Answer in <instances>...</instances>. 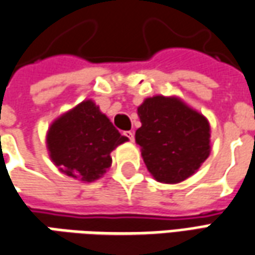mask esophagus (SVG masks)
<instances>
[{
    "label": "esophagus",
    "mask_w": 255,
    "mask_h": 255,
    "mask_svg": "<svg viewBox=\"0 0 255 255\" xmlns=\"http://www.w3.org/2000/svg\"><path fill=\"white\" fill-rule=\"evenodd\" d=\"M124 134H125V136H126V137H128V138H129L130 141H134V133H133V131H131V130L124 131Z\"/></svg>",
    "instance_id": "34e87169"
}]
</instances>
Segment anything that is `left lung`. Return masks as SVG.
I'll list each match as a JSON object with an SVG mask.
<instances>
[{
	"instance_id": "left-lung-1",
	"label": "left lung",
	"mask_w": 255,
	"mask_h": 255,
	"mask_svg": "<svg viewBox=\"0 0 255 255\" xmlns=\"http://www.w3.org/2000/svg\"><path fill=\"white\" fill-rule=\"evenodd\" d=\"M136 142L156 181L178 184L194 176L210 155V124L176 96L147 97L137 108Z\"/></svg>"
}]
</instances>
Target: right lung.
<instances>
[{
  "mask_svg": "<svg viewBox=\"0 0 255 255\" xmlns=\"http://www.w3.org/2000/svg\"><path fill=\"white\" fill-rule=\"evenodd\" d=\"M129 141L100 111L93 100H84L61 114L46 133L49 158L61 173L93 182L111 167V152Z\"/></svg>",
  "mask_w": 255,
  "mask_h": 255,
  "instance_id": "right-lung-1",
  "label": "right lung"
}]
</instances>
